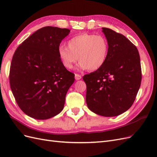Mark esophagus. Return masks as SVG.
Wrapping results in <instances>:
<instances>
[{
    "label": "esophagus",
    "instance_id": "obj_1",
    "mask_svg": "<svg viewBox=\"0 0 157 157\" xmlns=\"http://www.w3.org/2000/svg\"><path fill=\"white\" fill-rule=\"evenodd\" d=\"M75 79L77 80H80V79H81V78H82L81 75H78V74H75Z\"/></svg>",
    "mask_w": 157,
    "mask_h": 157
}]
</instances>
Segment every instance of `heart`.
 Segmentation results:
<instances>
[{"mask_svg":"<svg viewBox=\"0 0 157 157\" xmlns=\"http://www.w3.org/2000/svg\"><path fill=\"white\" fill-rule=\"evenodd\" d=\"M109 43L102 35L83 33L67 41V46L60 45L58 54L63 67L71 69L77 60L78 68L94 71L101 68L106 62Z\"/></svg>","mask_w":157,"mask_h":157,"instance_id":"obj_1","label":"heart"}]
</instances>
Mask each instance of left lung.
Here are the masks:
<instances>
[{
	"instance_id": "1",
	"label": "left lung",
	"mask_w": 157,
	"mask_h": 157,
	"mask_svg": "<svg viewBox=\"0 0 157 157\" xmlns=\"http://www.w3.org/2000/svg\"><path fill=\"white\" fill-rule=\"evenodd\" d=\"M102 31L109 43L107 59L101 68L83 77L86 101L92 112L115 117L134 102L141 81L140 57L136 46L124 35L105 27Z\"/></svg>"
}]
</instances>
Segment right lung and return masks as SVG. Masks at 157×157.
<instances>
[{
    "mask_svg": "<svg viewBox=\"0 0 157 157\" xmlns=\"http://www.w3.org/2000/svg\"><path fill=\"white\" fill-rule=\"evenodd\" d=\"M68 29L47 26L37 30L17 47L12 59L10 84L21 111L38 120L63 110L75 75L63 67L58 54Z\"/></svg>",
    "mask_w": 157,
    "mask_h": 157,
    "instance_id": "obj_1",
    "label": "right lung"
}]
</instances>
